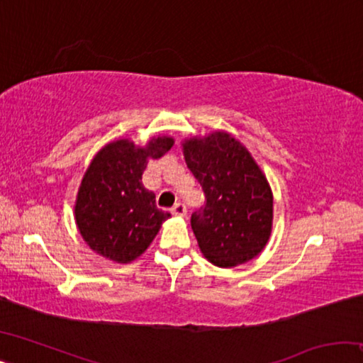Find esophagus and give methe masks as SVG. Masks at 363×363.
Here are the masks:
<instances>
[{
	"label": "esophagus",
	"instance_id": "34e87169",
	"mask_svg": "<svg viewBox=\"0 0 363 363\" xmlns=\"http://www.w3.org/2000/svg\"><path fill=\"white\" fill-rule=\"evenodd\" d=\"M171 213H173L174 214V216H186V213H187V208H186V205H184V203H181V201H179V203H176L173 208H171Z\"/></svg>",
	"mask_w": 363,
	"mask_h": 363
}]
</instances>
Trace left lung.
I'll return each instance as SVG.
<instances>
[{"label": "left lung", "mask_w": 363, "mask_h": 363, "mask_svg": "<svg viewBox=\"0 0 363 363\" xmlns=\"http://www.w3.org/2000/svg\"><path fill=\"white\" fill-rule=\"evenodd\" d=\"M184 158L206 205L190 219L200 251L218 267L253 259L272 232L274 196L247 147L225 131L184 139Z\"/></svg>", "instance_id": "8db88e82"}]
</instances>
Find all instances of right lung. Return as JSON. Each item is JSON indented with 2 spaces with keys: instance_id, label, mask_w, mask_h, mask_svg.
Returning a JSON list of instances; mask_svg holds the SVG:
<instances>
[{
  "instance_id": "1",
  "label": "right lung",
  "mask_w": 363,
  "mask_h": 363,
  "mask_svg": "<svg viewBox=\"0 0 363 363\" xmlns=\"http://www.w3.org/2000/svg\"><path fill=\"white\" fill-rule=\"evenodd\" d=\"M173 144L169 136H153L144 147L116 139L96 153L75 201L77 227L94 253L128 264L150 247L171 214L158 210L143 173L149 160L162 158Z\"/></svg>"
}]
</instances>
